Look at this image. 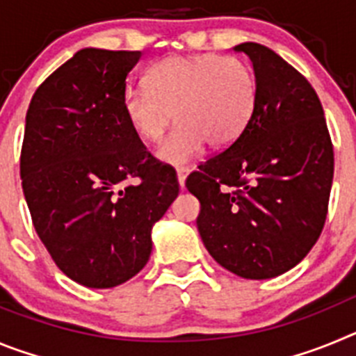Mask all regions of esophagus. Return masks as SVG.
Masks as SVG:
<instances>
[{"mask_svg": "<svg viewBox=\"0 0 356 356\" xmlns=\"http://www.w3.org/2000/svg\"><path fill=\"white\" fill-rule=\"evenodd\" d=\"M188 172H191V169H188V168H178V169H176V175H178V184H180L181 188L185 187V180H187Z\"/></svg>", "mask_w": 356, "mask_h": 356, "instance_id": "esophagus-1", "label": "esophagus"}]
</instances>
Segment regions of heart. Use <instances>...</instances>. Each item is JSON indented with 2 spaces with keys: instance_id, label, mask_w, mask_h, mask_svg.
<instances>
[{
  "instance_id": "1",
  "label": "heart",
  "mask_w": 356,
  "mask_h": 356,
  "mask_svg": "<svg viewBox=\"0 0 356 356\" xmlns=\"http://www.w3.org/2000/svg\"><path fill=\"white\" fill-rule=\"evenodd\" d=\"M147 89L128 87L122 110L131 130L144 143H159L172 121L178 122L156 155L184 165L201 153L232 146L250 124L259 89L253 69L238 56L203 53L171 56L147 71Z\"/></svg>"
}]
</instances>
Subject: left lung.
I'll return each mask as SVG.
<instances>
[{
  "label": "left lung",
  "instance_id": "8db88e82",
  "mask_svg": "<svg viewBox=\"0 0 356 356\" xmlns=\"http://www.w3.org/2000/svg\"><path fill=\"white\" fill-rule=\"evenodd\" d=\"M253 64L259 99L232 146L185 181L197 229L217 264L248 280L284 275L319 238L328 213L333 144L316 90L273 49L235 46Z\"/></svg>",
  "mask_w": 356,
  "mask_h": 356
}]
</instances>
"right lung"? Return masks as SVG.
I'll return each mask as SVG.
<instances>
[{
    "instance_id": "right-lung-1",
    "label": "right lung",
    "mask_w": 356,
    "mask_h": 356,
    "mask_svg": "<svg viewBox=\"0 0 356 356\" xmlns=\"http://www.w3.org/2000/svg\"><path fill=\"white\" fill-rule=\"evenodd\" d=\"M139 58L80 49L39 85L26 112L21 180L31 221L56 267L90 289L124 284L146 266L151 228L180 191L122 110Z\"/></svg>"
}]
</instances>
